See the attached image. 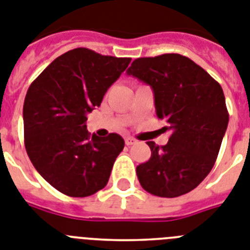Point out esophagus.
<instances>
[{
    "label": "esophagus",
    "instance_id": "obj_1",
    "mask_svg": "<svg viewBox=\"0 0 250 250\" xmlns=\"http://www.w3.org/2000/svg\"><path fill=\"white\" fill-rule=\"evenodd\" d=\"M125 145H127V146H131V145H135L137 141H136L135 138L125 137Z\"/></svg>",
    "mask_w": 250,
    "mask_h": 250
}]
</instances>
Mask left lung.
<instances>
[{
  "mask_svg": "<svg viewBox=\"0 0 250 250\" xmlns=\"http://www.w3.org/2000/svg\"><path fill=\"white\" fill-rule=\"evenodd\" d=\"M151 86L159 119L169 141H148L151 157L136 167L145 190L174 198L194 189L208 175L229 123L220 83L188 57L167 53L137 58L127 70Z\"/></svg>",
  "mask_w": 250,
  "mask_h": 250,
  "instance_id": "obj_1",
  "label": "left lung"
}]
</instances>
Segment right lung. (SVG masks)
Here are the masks:
<instances>
[{"instance_id": "obj_1", "label": "right lung", "mask_w": 250, "mask_h": 250, "mask_svg": "<svg viewBox=\"0 0 250 250\" xmlns=\"http://www.w3.org/2000/svg\"><path fill=\"white\" fill-rule=\"evenodd\" d=\"M129 62L76 48L56 58L29 87L25 148L38 173L66 196H91L108 183L125 140L117 133L90 136L86 121Z\"/></svg>"}]
</instances>
